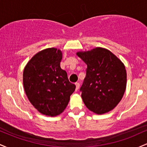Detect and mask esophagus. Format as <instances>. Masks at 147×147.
I'll use <instances>...</instances> for the list:
<instances>
[{
  "mask_svg": "<svg viewBox=\"0 0 147 147\" xmlns=\"http://www.w3.org/2000/svg\"><path fill=\"white\" fill-rule=\"evenodd\" d=\"M75 85H76V90H77L79 89V83H75Z\"/></svg>",
  "mask_w": 147,
  "mask_h": 147,
  "instance_id": "esophagus-1",
  "label": "esophagus"
}]
</instances>
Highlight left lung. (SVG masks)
I'll use <instances>...</instances> for the list:
<instances>
[{"instance_id": "left-lung-1", "label": "left lung", "mask_w": 147, "mask_h": 147, "mask_svg": "<svg viewBox=\"0 0 147 147\" xmlns=\"http://www.w3.org/2000/svg\"><path fill=\"white\" fill-rule=\"evenodd\" d=\"M77 55L86 63V76L81 87L82 97L89 110L102 115L121 101L126 86L124 63L111 51L96 48Z\"/></svg>"}]
</instances>
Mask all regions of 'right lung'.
<instances>
[{
    "instance_id": "1",
    "label": "right lung",
    "mask_w": 147,
    "mask_h": 147,
    "mask_svg": "<svg viewBox=\"0 0 147 147\" xmlns=\"http://www.w3.org/2000/svg\"><path fill=\"white\" fill-rule=\"evenodd\" d=\"M61 59L60 50L45 49L29 61L23 71V86L30 103L38 112L51 117L65 110L76 88L61 68Z\"/></svg>"
}]
</instances>
